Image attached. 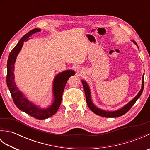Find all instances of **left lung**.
Masks as SVG:
<instances>
[{
    "label": "left lung",
    "instance_id": "left-lung-1",
    "mask_svg": "<svg viewBox=\"0 0 150 150\" xmlns=\"http://www.w3.org/2000/svg\"><path fill=\"white\" fill-rule=\"evenodd\" d=\"M133 42H134L136 45L137 46V44L135 43V42L133 41ZM144 75H143V76H142L141 90H140L139 93L136 95L134 98H133V99L130 101L129 103H128L126 105H125L124 107L120 108V109L119 110H116V111H104L103 110H100V109H99V108H98L95 106L91 101L90 90V88H89V86L84 81L82 80V85H83V87L84 89L86 98V103H87V104H88L89 108H90V109L92 111H93L94 113L98 115H100L101 117H104L113 118V117H120V116L123 115L124 114H125L126 113L128 112L130 108H131L133 106V104L135 103V102L137 100L138 98L141 95V94L142 93V91H143V89H144Z\"/></svg>",
    "mask_w": 150,
    "mask_h": 150
}]
</instances>
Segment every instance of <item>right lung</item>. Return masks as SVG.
I'll return each mask as SVG.
<instances>
[{"instance_id": "1", "label": "right lung", "mask_w": 150, "mask_h": 150, "mask_svg": "<svg viewBox=\"0 0 150 150\" xmlns=\"http://www.w3.org/2000/svg\"><path fill=\"white\" fill-rule=\"evenodd\" d=\"M40 29L35 28L27 33L22 37L17 45L11 50L9 55L7 62V77L6 82L10 91L15 104L19 110L39 120L46 119L53 115L59 110L61 104L62 97L67 81L69 78L75 75L73 70H66L57 74L53 81V93L54 100L53 104L46 109H42L30 102L24 97L23 93L18 90L15 84L14 77V65L18 54L20 52L24 41H27L29 37L37 32H40Z\"/></svg>"}]
</instances>
